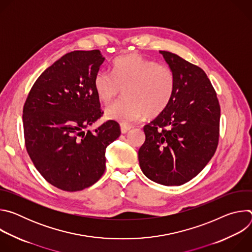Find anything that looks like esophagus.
I'll list each match as a JSON object with an SVG mask.
<instances>
[{
	"label": "esophagus",
	"mask_w": 252,
	"mask_h": 252,
	"mask_svg": "<svg viewBox=\"0 0 252 252\" xmlns=\"http://www.w3.org/2000/svg\"><path fill=\"white\" fill-rule=\"evenodd\" d=\"M130 128H131V126H128V125H126V124H122L121 125V131H122V133H126Z\"/></svg>",
	"instance_id": "obj_1"
}]
</instances>
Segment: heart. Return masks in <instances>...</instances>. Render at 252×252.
Listing matches in <instances>:
<instances>
[{
    "instance_id": "b5f03b06",
    "label": "heart",
    "mask_w": 252,
    "mask_h": 252,
    "mask_svg": "<svg viewBox=\"0 0 252 252\" xmlns=\"http://www.w3.org/2000/svg\"><path fill=\"white\" fill-rule=\"evenodd\" d=\"M175 79L165 63L131 54L115 61L113 74L99 70L94 79V89L104 103L113 101L125 89V99L107 106L106 120L127 124L145 116L157 117L169 104Z\"/></svg>"
}]
</instances>
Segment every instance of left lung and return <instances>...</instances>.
<instances>
[{
  "label": "left lung",
  "mask_w": 252,
  "mask_h": 252,
  "mask_svg": "<svg viewBox=\"0 0 252 252\" xmlns=\"http://www.w3.org/2000/svg\"><path fill=\"white\" fill-rule=\"evenodd\" d=\"M174 74L166 109L143 126L146 141L138 151L147 177L163 186H182L196 176L219 145L220 106L210 81L199 66L159 51Z\"/></svg>",
  "instance_id": "8db88e82"
}]
</instances>
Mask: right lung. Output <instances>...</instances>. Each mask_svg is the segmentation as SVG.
<instances>
[{
    "label": "right lung",
    "instance_id": "1",
    "mask_svg": "<svg viewBox=\"0 0 252 252\" xmlns=\"http://www.w3.org/2000/svg\"><path fill=\"white\" fill-rule=\"evenodd\" d=\"M103 62L98 50L65 54L34 82L24 104L27 152L46 181L64 191L98 181L105 149L121 134L115 121L86 131L102 115L94 79Z\"/></svg>",
    "mask_w": 252,
    "mask_h": 252
}]
</instances>
